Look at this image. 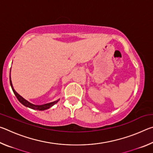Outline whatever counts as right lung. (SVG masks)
Masks as SVG:
<instances>
[{
  "instance_id": "add662e5",
  "label": "right lung",
  "mask_w": 153,
  "mask_h": 153,
  "mask_svg": "<svg viewBox=\"0 0 153 153\" xmlns=\"http://www.w3.org/2000/svg\"><path fill=\"white\" fill-rule=\"evenodd\" d=\"M10 84H11V86L12 88V90L13 91L15 95L16 96L17 98L18 99V100L22 103V105H24L25 107H27L29 108H32V109H35V110H39V111H44V110H46V109H48L50 107H51L52 106H53L55 104H56V102H57L59 100H56V101H54V102H49V103H46V104L45 105H33L32 104V103H30V102L27 101L26 100L24 99V98L22 97H21V96L18 94V93L15 91L13 88V84H12V82H11V75H10Z\"/></svg>"
}]
</instances>
